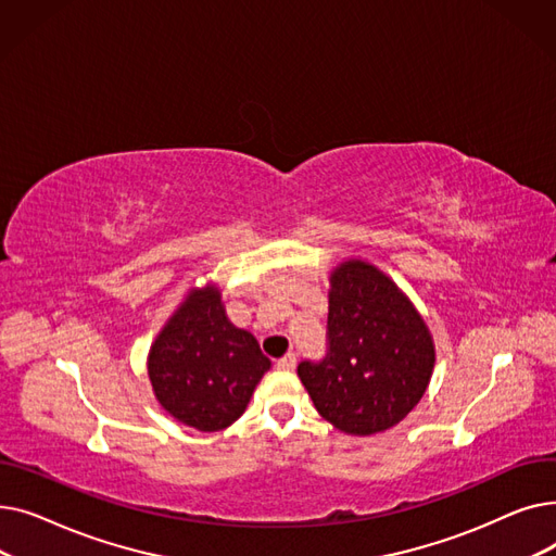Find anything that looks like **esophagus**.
Returning a JSON list of instances; mask_svg holds the SVG:
<instances>
[{"label":"esophagus","mask_w":556,"mask_h":556,"mask_svg":"<svg viewBox=\"0 0 556 556\" xmlns=\"http://www.w3.org/2000/svg\"><path fill=\"white\" fill-rule=\"evenodd\" d=\"M295 363H298V356H295L293 352H288L286 356H281V358L277 361V367H279V369H293Z\"/></svg>","instance_id":"1"}]
</instances>
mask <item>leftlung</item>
<instances>
[{"label": "left lung", "instance_id": "8db88e82", "mask_svg": "<svg viewBox=\"0 0 556 556\" xmlns=\"http://www.w3.org/2000/svg\"><path fill=\"white\" fill-rule=\"evenodd\" d=\"M432 367L430 333L401 290L363 261L336 268L327 354L298 365L317 413L349 434L388 430L419 403Z\"/></svg>", "mask_w": 556, "mask_h": 556}]
</instances>
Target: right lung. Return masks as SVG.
Wrapping results in <instances>:
<instances>
[{
    "label": "right lung",
    "instance_id": "1",
    "mask_svg": "<svg viewBox=\"0 0 556 556\" xmlns=\"http://www.w3.org/2000/svg\"><path fill=\"white\" fill-rule=\"evenodd\" d=\"M268 369L256 338L227 319L216 288L189 295L149 356V376L164 410L202 432L237 421Z\"/></svg>",
    "mask_w": 556,
    "mask_h": 556
}]
</instances>
